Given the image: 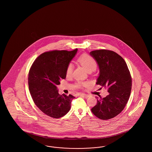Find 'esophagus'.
Instances as JSON below:
<instances>
[{
  "mask_svg": "<svg viewBox=\"0 0 152 152\" xmlns=\"http://www.w3.org/2000/svg\"><path fill=\"white\" fill-rule=\"evenodd\" d=\"M80 96L81 97H84V98H86V99H87V98H88V97H89V96H88V94H80Z\"/></svg>",
  "mask_w": 152,
  "mask_h": 152,
  "instance_id": "1",
  "label": "esophagus"
}]
</instances>
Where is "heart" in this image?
I'll list each match as a JSON object with an SVG mask.
<instances>
[{
  "mask_svg": "<svg viewBox=\"0 0 152 152\" xmlns=\"http://www.w3.org/2000/svg\"><path fill=\"white\" fill-rule=\"evenodd\" d=\"M78 61L86 69L87 72L94 71L97 66V63L94 58L87 54H84L80 56L78 58ZM73 68V65L72 63L68 65L66 71V74L67 76H70L71 75L72 72ZM79 86H86L87 83H79Z\"/></svg>",
  "mask_w": 152,
  "mask_h": 152,
  "instance_id": "b5f03b06",
  "label": "heart"
}]
</instances>
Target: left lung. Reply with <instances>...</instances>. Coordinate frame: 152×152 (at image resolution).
I'll use <instances>...</instances> for the list:
<instances>
[{
	"mask_svg": "<svg viewBox=\"0 0 152 152\" xmlns=\"http://www.w3.org/2000/svg\"><path fill=\"white\" fill-rule=\"evenodd\" d=\"M90 55L96 61L99 76L97 84L107 87L109 94L101 99L96 97L97 104L91 109L101 120L116 117L125 108L130 97L132 78L126 62L113 51L100 50L92 51Z\"/></svg>",
	"mask_w": 152,
	"mask_h": 152,
	"instance_id": "1",
	"label": "left lung"
}]
</instances>
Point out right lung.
Returning <instances> with one entry per match:
<instances>
[{"mask_svg":"<svg viewBox=\"0 0 152 152\" xmlns=\"http://www.w3.org/2000/svg\"><path fill=\"white\" fill-rule=\"evenodd\" d=\"M77 50L44 52L36 58L30 68V94L36 106L47 116L58 118L70 110L75 97L58 94L57 86L60 84L61 80L65 79L67 66Z\"/></svg>","mask_w":152,"mask_h":152,"instance_id":"add662e5","label":"right lung"}]
</instances>
